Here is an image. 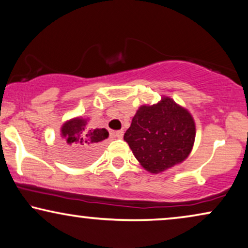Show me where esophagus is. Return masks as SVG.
I'll return each mask as SVG.
<instances>
[{
	"label": "esophagus",
	"mask_w": 248,
	"mask_h": 248,
	"mask_svg": "<svg viewBox=\"0 0 248 248\" xmlns=\"http://www.w3.org/2000/svg\"><path fill=\"white\" fill-rule=\"evenodd\" d=\"M115 135H116V138L122 139V138H123V135H124V131L123 130L116 131V132H115Z\"/></svg>",
	"instance_id": "obj_1"
}]
</instances>
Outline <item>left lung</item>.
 I'll list each match as a JSON object with an SVG mask.
<instances>
[{"mask_svg":"<svg viewBox=\"0 0 248 248\" xmlns=\"http://www.w3.org/2000/svg\"><path fill=\"white\" fill-rule=\"evenodd\" d=\"M124 140L148 171L158 174L181 164L195 140L192 115L164 97L152 106H141L125 132Z\"/></svg>","mask_w":248,"mask_h":248,"instance_id":"obj_1","label":"left lung"}]
</instances>
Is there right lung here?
Returning a JSON list of instances; mask_svg holds the SVG:
<instances>
[{
    "label": "right lung",
    "mask_w": 248,
    "mask_h": 248,
    "mask_svg": "<svg viewBox=\"0 0 248 248\" xmlns=\"http://www.w3.org/2000/svg\"><path fill=\"white\" fill-rule=\"evenodd\" d=\"M62 135L67 144L64 145V155L72 164L81 165L93 160L97 155V147L108 138L105 128H90L83 118H73L62 126Z\"/></svg>",
    "instance_id": "right-lung-1"
}]
</instances>
